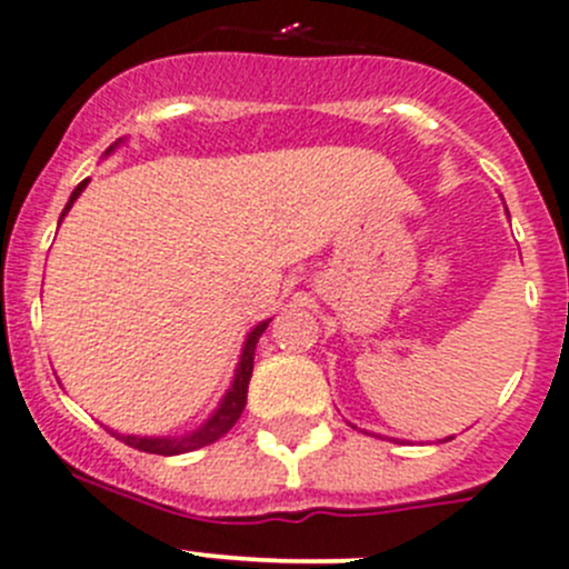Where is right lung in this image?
I'll list each match as a JSON object with an SVG mask.
<instances>
[{
  "instance_id": "obj_1",
  "label": "right lung",
  "mask_w": 569,
  "mask_h": 569,
  "mask_svg": "<svg viewBox=\"0 0 569 569\" xmlns=\"http://www.w3.org/2000/svg\"><path fill=\"white\" fill-rule=\"evenodd\" d=\"M86 186H88V180H82V183L71 191V197H69V202H66L60 219L66 217V211L71 208V202L82 194V189H86ZM267 325H269V319L267 322L256 325V328H252V333L247 336L244 350H241L239 369H236L233 386H230V391L224 395L219 411L213 413L206 425H202L200 431H194L191 437H186V439H147V437H121V433H116V439H121V442L130 445V448L141 450V453L178 456V453H189V450H197V448H206V445L217 442L219 437H224V433L233 428L236 419L241 417V411H244V406H247V386H250V378H252V358H256V345H258V339H261L263 330H267Z\"/></svg>"
}]
</instances>
